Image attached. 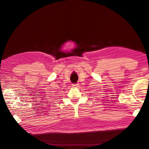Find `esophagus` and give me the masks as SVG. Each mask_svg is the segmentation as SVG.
I'll return each instance as SVG.
<instances>
[{"label":"esophagus","instance_id":"34e87169","mask_svg":"<svg viewBox=\"0 0 149 149\" xmlns=\"http://www.w3.org/2000/svg\"><path fill=\"white\" fill-rule=\"evenodd\" d=\"M78 85L79 84H72V86H73V88H76L78 87Z\"/></svg>","mask_w":149,"mask_h":149}]
</instances>
